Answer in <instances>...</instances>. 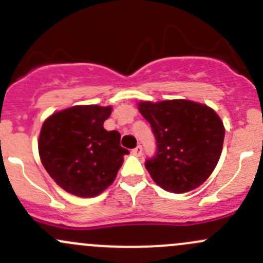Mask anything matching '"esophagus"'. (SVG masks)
Returning a JSON list of instances; mask_svg holds the SVG:
<instances>
[{
    "mask_svg": "<svg viewBox=\"0 0 263 263\" xmlns=\"http://www.w3.org/2000/svg\"><path fill=\"white\" fill-rule=\"evenodd\" d=\"M131 153L134 154L135 156H141L142 155V146H141V145H139V146L135 147L134 150L131 151Z\"/></svg>",
    "mask_w": 263,
    "mask_h": 263,
    "instance_id": "esophagus-1",
    "label": "esophagus"
}]
</instances>
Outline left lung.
Segmentation results:
<instances>
[{
  "instance_id": "1",
  "label": "left lung",
  "mask_w": 263,
  "mask_h": 263,
  "mask_svg": "<svg viewBox=\"0 0 263 263\" xmlns=\"http://www.w3.org/2000/svg\"><path fill=\"white\" fill-rule=\"evenodd\" d=\"M137 107L156 139L155 156L145 163L153 181L172 193L200 187L214 172L224 144L225 128L216 112L185 99L140 102Z\"/></svg>"
}]
</instances>
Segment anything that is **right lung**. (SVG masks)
Instances as JSON below:
<instances>
[{"label":"right lung","mask_w":263,"mask_h":263,"mask_svg":"<svg viewBox=\"0 0 263 263\" xmlns=\"http://www.w3.org/2000/svg\"><path fill=\"white\" fill-rule=\"evenodd\" d=\"M112 107L75 105L44 121L38 150L43 166L61 188L79 197H95L116 179L129 154L118 131L103 127Z\"/></svg>","instance_id":"right-lung-1"}]
</instances>
